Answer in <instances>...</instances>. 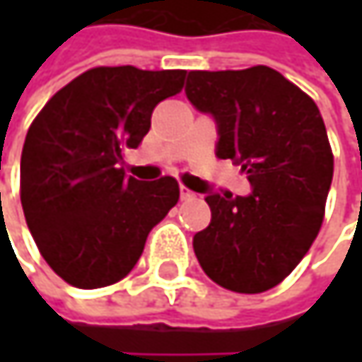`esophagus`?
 <instances>
[{"label": "esophagus", "instance_id": "1", "mask_svg": "<svg viewBox=\"0 0 362 362\" xmlns=\"http://www.w3.org/2000/svg\"><path fill=\"white\" fill-rule=\"evenodd\" d=\"M180 199H182V201L194 199V192H192V190H190L188 186H184V184H182V186H180Z\"/></svg>", "mask_w": 362, "mask_h": 362}]
</instances>
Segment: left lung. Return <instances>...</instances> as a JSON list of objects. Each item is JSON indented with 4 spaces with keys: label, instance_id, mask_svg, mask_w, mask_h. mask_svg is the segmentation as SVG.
Returning a JSON list of instances; mask_svg holds the SVG:
<instances>
[{
    "label": "left lung",
    "instance_id": "obj_1",
    "mask_svg": "<svg viewBox=\"0 0 362 362\" xmlns=\"http://www.w3.org/2000/svg\"><path fill=\"white\" fill-rule=\"evenodd\" d=\"M188 100L218 123L220 159L241 165L250 197L209 192L211 222L194 255L224 289L276 287L315 243L333 178V153L315 100L279 71H190Z\"/></svg>",
    "mask_w": 362,
    "mask_h": 362
}]
</instances>
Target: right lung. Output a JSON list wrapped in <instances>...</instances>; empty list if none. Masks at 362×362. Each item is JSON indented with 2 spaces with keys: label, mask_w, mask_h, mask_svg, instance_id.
<instances>
[{
  "label": "right lung",
  "mask_w": 362,
  "mask_h": 362,
  "mask_svg": "<svg viewBox=\"0 0 362 362\" xmlns=\"http://www.w3.org/2000/svg\"><path fill=\"white\" fill-rule=\"evenodd\" d=\"M186 71L96 66L39 110L21 157V203L37 250L79 289L136 266L146 237L180 199L176 178L140 182L119 168L151 129L153 109L182 92Z\"/></svg>",
  "instance_id": "right-lung-1"
}]
</instances>
